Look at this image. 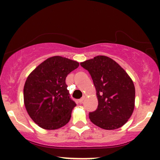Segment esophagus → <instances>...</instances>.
Returning <instances> with one entry per match:
<instances>
[{"mask_svg":"<svg viewBox=\"0 0 160 160\" xmlns=\"http://www.w3.org/2000/svg\"><path fill=\"white\" fill-rule=\"evenodd\" d=\"M84 99H85V97H82V98H81L80 99H79V102H80V103H82V102H83Z\"/></svg>","mask_w":160,"mask_h":160,"instance_id":"1","label":"esophagus"}]
</instances>
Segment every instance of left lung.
Returning <instances> with one entry per match:
<instances>
[{
    "instance_id": "obj_1",
    "label": "left lung",
    "mask_w": 160,
    "mask_h": 160,
    "mask_svg": "<svg viewBox=\"0 0 160 160\" xmlns=\"http://www.w3.org/2000/svg\"><path fill=\"white\" fill-rule=\"evenodd\" d=\"M80 65L89 71L96 89L98 105L89 113L91 122L107 130L123 126L135 108V89L130 77L108 56H95Z\"/></svg>"
}]
</instances>
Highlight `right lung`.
Returning <instances> with one entry per match:
<instances>
[{"mask_svg":"<svg viewBox=\"0 0 160 160\" xmlns=\"http://www.w3.org/2000/svg\"><path fill=\"white\" fill-rule=\"evenodd\" d=\"M78 66L76 61L52 56L28 75L24 86V103L40 127L57 129L69 122L76 103L70 97L65 79Z\"/></svg>","mask_w":160,"mask_h":160,"instance_id":"right-lung-1","label":"right lung"}]
</instances>
